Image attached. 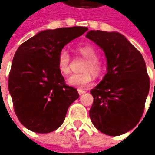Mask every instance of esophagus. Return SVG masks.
Listing matches in <instances>:
<instances>
[{
  "label": "esophagus",
  "instance_id": "obj_1",
  "mask_svg": "<svg viewBox=\"0 0 155 155\" xmlns=\"http://www.w3.org/2000/svg\"><path fill=\"white\" fill-rule=\"evenodd\" d=\"M78 94H79V95H82V94L85 93L86 91H85L84 90H83V89H80V88H79V89H78Z\"/></svg>",
  "mask_w": 155,
  "mask_h": 155
}]
</instances>
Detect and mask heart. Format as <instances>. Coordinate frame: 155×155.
Instances as JSON below:
<instances>
[{
	"label": "heart",
	"mask_w": 155,
	"mask_h": 155,
	"mask_svg": "<svg viewBox=\"0 0 155 155\" xmlns=\"http://www.w3.org/2000/svg\"><path fill=\"white\" fill-rule=\"evenodd\" d=\"M77 52L85 61L82 66L83 72L74 74L68 78V84L71 86L85 87L92 82V75L96 78L102 76L104 70L103 61L98 58L97 49L91 44H84L77 47ZM71 58L66 50L59 51L57 59L58 69L64 76H67L71 72Z\"/></svg>",
	"instance_id": "heart-1"
}]
</instances>
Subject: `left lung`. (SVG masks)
I'll return each instance as SVG.
<instances>
[{
	"instance_id": "8db88e82",
	"label": "left lung",
	"mask_w": 155,
	"mask_h": 155,
	"mask_svg": "<svg viewBox=\"0 0 155 155\" xmlns=\"http://www.w3.org/2000/svg\"><path fill=\"white\" fill-rule=\"evenodd\" d=\"M86 37L104 50L108 64L104 79L91 91V120L107 135L124 134L144 112L150 85L144 58L121 33L91 30Z\"/></svg>"
}]
</instances>
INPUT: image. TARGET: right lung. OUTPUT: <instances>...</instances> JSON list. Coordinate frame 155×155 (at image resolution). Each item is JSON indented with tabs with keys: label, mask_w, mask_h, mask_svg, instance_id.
Segmentation results:
<instances>
[{
	"label": "right lung",
	"mask_w": 155,
	"mask_h": 155,
	"mask_svg": "<svg viewBox=\"0 0 155 155\" xmlns=\"http://www.w3.org/2000/svg\"><path fill=\"white\" fill-rule=\"evenodd\" d=\"M87 27L45 30L21 44L9 72L8 90L19 121L27 129L47 134L58 128L68 108L79 97L65 84L57 59L63 47L81 36Z\"/></svg>",
	"instance_id": "1"
}]
</instances>
